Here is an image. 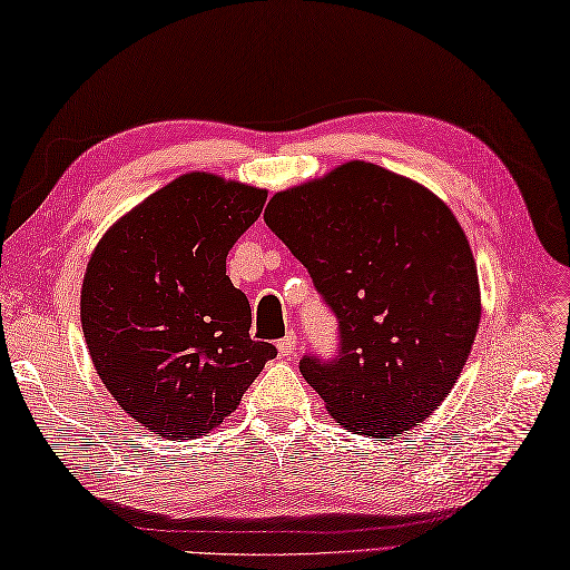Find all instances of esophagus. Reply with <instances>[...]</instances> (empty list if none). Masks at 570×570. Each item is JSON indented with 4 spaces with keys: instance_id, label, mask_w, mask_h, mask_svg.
<instances>
[{
    "instance_id": "1",
    "label": "esophagus",
    "mask_w": 570,
    "mask_h": 570,
    "mask_svg": "<svg viewBox=\"0 0 570 570\" xmlns=\"http://www.w3.org/2000/svg\"><path fill=\"white\" fill-rule=\"evenodd\" d=\"M276 347H278V353H282L284 357H288V355H294V350H296V333L292 331V333H286L282 341L276 343Z\"/></svg>"
}]
</instances>
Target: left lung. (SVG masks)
Listing matches in <instances>:
<instances>
[{
	"instance_id": "obj_1",
	"label": "left lung",
	"mask_w": 570,
	"mask_h": 570,
	"mask_svg": "<svg viewBox=\"0 0 570 570\" xmlns=\"http://www.w3.org/2000/svg\"><path fill=\"white\" fill-rule=\"evenodd\" d=\"M264 223L306 266L337 318L333 360L301 374L343 429L394 435L441 406L480 323V284L451 208L367 161L276 193Z\"/></svg>"
}]
</instances>
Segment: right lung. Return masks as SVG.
I'll use <instances>...</instances> for the list:
<instances>
[{"instance_id":"right-lung-1","label":"right lung","mask_w":570,"mask_h":570,"mask_svg":"<svg viewBox=\"0 0 570 570\" xmlns=\"http://www.w3.org/2000/svg\"><path fill=\"white\" fill-rule=\"evenodd\" d=\"M264 200L262 188L184 174L107 229L85 269L92 365L117 404L164 439L220 426L276 357L249 337V301L225 274Z\"/></svg>"}]
</instances>
